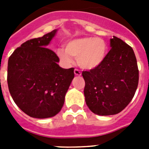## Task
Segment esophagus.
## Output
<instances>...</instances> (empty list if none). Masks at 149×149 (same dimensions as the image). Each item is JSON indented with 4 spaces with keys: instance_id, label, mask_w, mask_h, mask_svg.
<instances>
[{
    "instance_id": "34e87169",
    "label": "esophagus",
    "mask_w": 149,
    "mask_h": 149,
    "mask_svg": "<svg viewBox=\"0 0 149 149\" xmlns=\"http://www.w3.org/2000/svg\"><path fill=\"white\" fill-rule=\"evenodd\" d=\"M74 73L76 76H81V72L79 70H77V69H75L74 70Z\"/></svg>"
}]
</instances>
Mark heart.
Listing matches in <instances>:
<instances>
[{
    "mask_svg": "<svg viewBox=\"0 0 149 149\" xmlns=\"http://www.w3.org/2000/svg\"><path fill=\"white\" fill-rule=\"evenodd\" d=\"M107 50V45L104 39L84 37L70 41L65 45V49L59 48L56 54L65 65H72V57H74L77 58V63L82 69L93 70L104 63Z\"/></svg>",
    "mask_w": 149,
    "mask_h": 149,
    "instance_id": "obj_1",
    "label": "heart"
}]
</instances>
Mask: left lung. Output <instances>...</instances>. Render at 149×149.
Segmentation results:
<instances>
[{"label": "left lung", "instance_id": "1", "mask_svg": "<svg viewBox=\"0 0 149 149\" xmlns=\"http://www.w3.org/2000/svg\"><path fill=\"white\" fill-rule=\"evenodd\" d=\"M111 50L98 67L82 72L86 104L98 115H113L128 105L139 84V69L132 48L113 36Z\"/></svg>", "mask_w": 149, "mask_h": 149}]
</instances>
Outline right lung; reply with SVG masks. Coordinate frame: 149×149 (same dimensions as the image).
Returning <instances> with one entry per match:
<instances>
[{
	"label": "right lung",
	"instance_id": "right-lung-1",
	"mask_svg": "<svg viewBox=\"0 0 149 149\" xmlns=\"http://www.w3.org/2000/svg\"><path fill=\"white\" fill-rule=\"evenodd\" d=\"M53 30L27 41L9 57L8 85L17 106L31 118L56 115L74 78V69H63L59 58L47 45L56 36Z\"/></svg>",
	"mask_w": 149,
	"mask_h": 149
}]
</instances>
